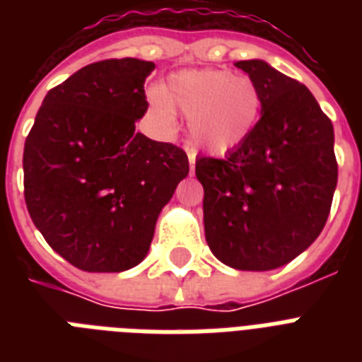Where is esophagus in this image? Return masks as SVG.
Masks as SVG:
<instances>
[{
    "mask_svg": "<svg viewBox=\"0 0 362 362\" xmlns=\"http://www.w3.org/2000/svg\"><path fill=\"white\" fill-rule=\"evenodd\" d=\"M187 158H189V169H195V152L187 150Z\"/></svg>",
    "mask_w": 362,
    "mask_h": 362,
    "instance_id": "esophagus-1",
    "label": "esophagus"
}]
</instances>
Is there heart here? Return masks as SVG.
<instances>
[{
  "label": "heart",
  "instance_id": "b5f03b06",
  "mask_svg": "<svg viewBox=\"0 0 362 362\" xmlns=\"http://www.w3.org/2000/svg\"><path fill=\"white\" fill-rule=\"evenodd\" d=\"M153 112L173 122L175 110L187 116V135L199 150L221 156L253 135L263 112V95L246 75L227 69H186L150 93Z\"/></svg>",
  "mask_w": 362,
  "mask_h": 362
}]
</instances>
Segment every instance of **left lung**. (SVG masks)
Here are the masks:
<instances>
[{
  "instance_id": "obj_1",
  "label": "left lung",
  "mask_w": 362,
  "mask_h": 362,
  "mask_svg": "<svg viewBox=\"0 0 362 362\" xmlns=\"http://www.w3.org/2000/svg\"><path fill=\"white\" fill-rule=\"evenodd\" d=\"M261 90L253 135L223 159L199 158L204 237L221 263L272 270L320 237L338 182L334 129L308 88L263 59L235 64Z\"/></svg>"
}]
</instances>
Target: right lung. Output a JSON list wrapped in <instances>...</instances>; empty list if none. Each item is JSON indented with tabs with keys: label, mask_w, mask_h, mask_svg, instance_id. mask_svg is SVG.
Wrapping results in <instances>:
<instances>
[{
	"label": "right lung",
	"mask_w": 362,
	"mask_h": 362,
	"mask_svg": "<svg viewBox=\"0 0 362 362\" xmlns=\"http://www.w3.org/2000/svg\"><path fill=\"white\" fill-rule=\"evenodd\" d=\"M152 62L103 59L52 88L24 144V197L48 246L86 272L146 257L159 212L189 173L182 148L135 131Z\"/></svg>",
	"instance_id": "obj_1"
}]
</instances>
